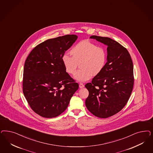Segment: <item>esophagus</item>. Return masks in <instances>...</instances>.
Segmentation results:
<instances>
[{
	"instance_id": "obj_1",
	"label": "esophagus",
	"mask_w": 153,
	"mask_h": 153,
	"mask_svg": "<svg viewBox=\"0 0 153 153\" xmlns=\"http://www.w3.org/2000/svg\"><path fill=\"white\" fill-rule=\"evenodd\" d=\"M84 87V85L83 83H79V87L80 88H83Z\"/></svg>"
}]
</instances>
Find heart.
<instances>
[{"label":"heart","mask_w":153,"mask_h":153,"mask_svg":"<svg viewBox=\"0 0 153 153\" xmlns=\"http://www.w3.org/2000/svg\"><path fill=\"white\" fill-rule=\"evenodd\" d=\"M71 57L65 54L61 62L65 71L73 75L78 65L80 68L75 75L78 81H85L96 75L104 70L108 61V52L106 48L97 45L88 40H83L74 45L70 51Z\"/></svg>","instance_id":"b5f03b06"}]
</instances>
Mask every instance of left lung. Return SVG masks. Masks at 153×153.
I'll list each match as a JSON object with an SVG mask.
<instances>
[{"instance_id":"1","label":"left lung","mask_w":153,"mask_h":153,"mask_svg":"<svg viewBox=\"0 0 153 153\" xmlns=\"http://www.w3.org/2000/svg\"><path fill=\"white\" fill-rule=\"evenodd\" d=\"M90 38L107 45L108 61L104 70L85 85L89 91L85 105L94 116L107 118L118 113L128 102L134 84L133 65L127 49L108 37Z\"/></svg>"}]
</instances>
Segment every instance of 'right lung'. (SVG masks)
<instances>
[{
  "instance_id": "right-lung-1",
  "label": "right lung",
  "mask_w": 153,
  "mask_h": 153,
  "mask_svg": "<svg viewBox=\"0 0 153 153\" xmlns=\"http://www.w3.org/2000/svg\"><path fill=\"white\" fill-rule=\"evenodd\" d=\"M77 38L66 35L47 40L37 45L25 61L23 93L30 108L42 117L52 118L63 113L79 88L61 62Z\"/></svg>"
}]
</instances>
